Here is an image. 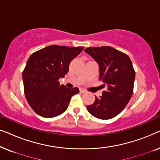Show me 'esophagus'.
I'll list each match as a JSON object with an SVG mask.
<instances>
[{"mask_svg": "<svg viewBox=\"0 0 160 160\" xmlns=\"http://www.w3.org/2000/svg\"><path fill=\"white\" fill-rule=\"evenodd\" d=\"M86 92V90H85V89H80V92H81V93H84V92Z\"/></svg>", "mask_w": 160, "mask_h": 160, "instance_id": "obj_1", "label": "esophagus"}]
</instances>
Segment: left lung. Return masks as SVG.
<instances>
[{"label":"left lung","mask_w":160,"mask_h":160,"mask_svg":"<svg viewBox=\"0 0 160 160\" xmlns=\"http://www.w3.org/2000/svg\"><path fill=\"white\" fill-rule=\"evenodd\" d=\"M99 65V79L103 82L102 96L87 106L100 119H112L121 113L133 93L135 72L128 54L111 47H89L84 50Z\"/></svg>","instance_id":"8db88e82"}]
</instances>
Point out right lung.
I'll use <instances>...</instances> for the list:
<instances>
[{"label":"right lung","mask_w":160,"mask_h":160,"mask_svg":"<svg viewBox=\"0 0 160 160\" xmlns=\"http://www.w3.org/2000/svg\"><path fill=\"white\" fill-rule=\"evenodd\" d=\"M83 47L52 45L32 54L22 72L24 91L28 102L37 114L52 118L65 112L77 87L69 89L60 85L59 78L69 71L70 62Z\"/></svg>","instance_id":"add662e5"}]
</instances>
